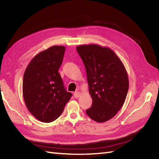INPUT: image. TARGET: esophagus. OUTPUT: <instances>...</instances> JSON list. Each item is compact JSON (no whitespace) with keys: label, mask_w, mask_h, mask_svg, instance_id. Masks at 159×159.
<instances>
[{"label":"esophagus","mask_w":159,"mask_h":159,"mask_svg":"<svg viewBox=\"0 0 159 159\" xmlns=\"http://www.w3.org/2000/svg\"><path fill=\"white\" fill-rule=\"evenodd\" d=\"M80 93L79 91H75L74 93V95L75 97V98H79V97H80Z\"/></svg>","instance_id":"obj_1"}]
</instances>
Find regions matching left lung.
<instances>
[{
	"instance_id": "1",
	"label": "left lung",
	"mask_w": 159,
	"mask_h": 159,
	"mask_svg": "<svg viewBox=\"0 0 159 159\" xmlns=\"http://www.w3.org/2000/svg\"><path fill=\"white\" fill-rule=\"evenodd\" d=\"M76 50L84 64L93 100L87 114L99 123L111 120L123 106L127 96L129 79L124 65L108 47L80 45Z\"/></svg>"
}]
</instances>
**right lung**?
<instances>
[{"label": "right lung", "instance_id": "add662e5", "mask_svg": "<svg viewBox=\"0 0 159 159\" xmlns=\"http://www.w3.org/2000/svg\"><path fill=\"white\" fill-rule=\"evenodd\" d=\"M65 50L63 46H54L38 53L24 72V101L28 110L40 121L56 120L71 98L72 93L65 89L58 72Z\"/></svg>", "mask_w": 159, "mask_h": 159}]
</instances>
